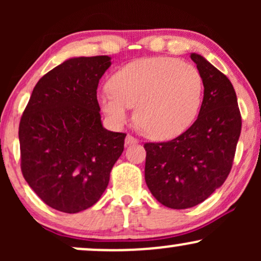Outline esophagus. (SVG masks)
<instances>
[{
    "instance_id": "1",
    "label": "esophagus",
    "mask_w": 261,
    "mask_h": 261,
    "mask_svg": "<svg viewBox=\"0 0 261 261\" xmlns=\"http://www.w3.org/2000/svg\"><path fill=\"white\" fill-rule=\"evenodd\" d=\"M139 142V140L136 139V137L131 136V135H127L126 139H125V145L128 146V145H135V143Z\"/></svg>"
}]
</instances>
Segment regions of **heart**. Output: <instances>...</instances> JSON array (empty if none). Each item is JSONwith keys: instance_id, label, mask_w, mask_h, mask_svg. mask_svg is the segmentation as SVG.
I'll return each instance as SVG.
<instances>
[{"instance_id": "obj_1", "label": "heart", "mask_w": 261, "mask_h": 261, "mask_svg": "<svg viewBox=\"0 0 261 261\" xmlns=\"http://www.w3.org/2000/svg\"><path fill=\"white\" fill-rule=\"evenodd\" d=\"M110 88L98 94V103L120 126L135 107L141 133L169 140L191 126L202 101V79L193 65L167 56L135 60L110 77Z\"/></svg>"}]
</instances>
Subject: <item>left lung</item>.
<instances>
[{"label":"left lung","mask_w":261,"mask_h":261,"mask_svg":"<svg viewBox=\"0 0 261 261\" xmlns=\"http://www.w3.org/2000/svg\"><path fill=\"white\" fill-rule=\"evenodd\" d=\"M203 83L197 119L167 142H147L145 180L157 201L169 208L193 207L223 184L232 169L242 116L226 74L191 54Z\"/></svg>","instance_id":"obj_1"}]
</instances>
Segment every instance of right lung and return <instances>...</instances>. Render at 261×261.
I'll use <instances>...</instances> for the list:
<instances>
[{"label": "right lung", "mask_w": 261, "mask_h": 261, "mask_svg": "<svg viewBox=\"0 0 261 261\" xmlns=\"http://www.w3.org/2000/svg\"><path fill=\"white\" fill-rule=\"evenodd\" d=\"M109 56L66 60L35 85L19 122L20 169L50 207L77 214L109 184L126 134L103 127L97 99Z\"/></svg>", "instance_id": "add662e5"}]
</instances>
